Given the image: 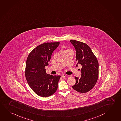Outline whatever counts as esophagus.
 Listing matches in <instances>:
<instances>
[{
    "instance_id": "1",
    "label": "esophagus",
    "mask_w": 121,
    "mask_h": 121,
    "mask_svg": "<svg viewBox=\"0 0 121 121\" xmlns=\"http://www.w3.org/2000/svg\"><path fill=\"white\" fill-rule=\"evenodd\" d=\"M61 77H62V78H66V75L63 74V75H62Z\"/></svg>"
}]
</instances>
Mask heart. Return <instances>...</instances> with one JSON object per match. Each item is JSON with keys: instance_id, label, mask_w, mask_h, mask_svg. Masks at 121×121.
Here are the masks:
<instances>
[{"instance_id": "heart-1", "label": "heart", "mask_w": 121, "mask_h": 121, "mask_svg": "<svg viewBox=\"0 0 121 121\" xmlns=\"http://www.w3.org/2000/svg\"><path fill=\"white\" fill-rule=\"evenodd\" d=\"M70 50H71V49H66V50H65V51H64V52H66V51H67Z\"/></svg>"}]
</instances>
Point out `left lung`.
<instances>
[{"label": "left lung", "mask_w": 121, "mask_h": 121, "mask_svg": "<svg viewBox=\"0 0 121 121\" xmlns=\"http://www.w3.org/2000/svg\"><path fill=\"white\" fill-rule=\"evenodd\" d=\"M70 41L76 50V66H82L81 77H75L76 83L72 87L78 92L86 93L94 87L98 79V61L87 44L75 40Z\"/></svg>", "instance_id": "left-lung-1"}]
</instances>
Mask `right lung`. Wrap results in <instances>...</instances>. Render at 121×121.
Wrapping results in <instances>:
<instances>
[{
  "instance_id": "add662e5",
  "label": "right lung",
  "mask_w": 121,
  "mask_h": 121,
  "mask_svg": "<svg viewBox=\"0 0 121 121\" xmlns=\"http://www.w3.org/2000/svg\"><path fill=\"white\" fill-rule=\"evenodd\" d=\"M59 44L55 42L40 44L27 57L26 78L31 89L40 96H50L57 90L60 76L47 74L45 67L48 65L52 53Z\"/></svg>"
}]
</instances>
